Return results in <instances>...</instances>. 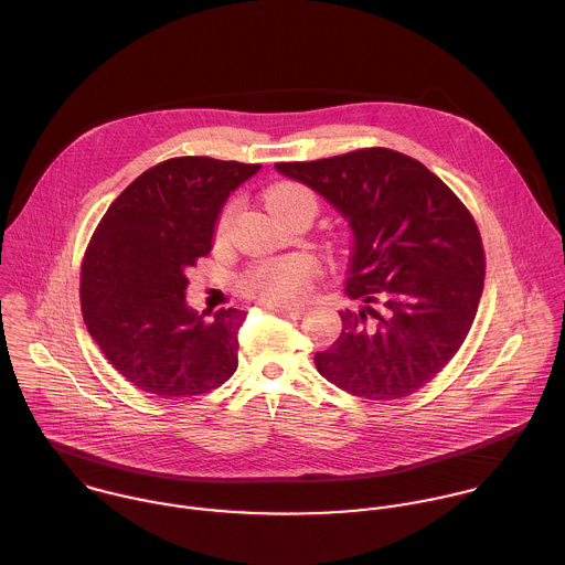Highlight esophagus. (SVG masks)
<instances>
[{"label": "esophagus", "instance_id": "1", "mask_svg": "<svg viewBox=\"0 0 565 565\" xmlns=\"http://www.w3.org/2000/svg\"><path fill=\"white\" fill-rule=\"evenodd\" d=\"M271 311H276V313H280V316H285V318H291V320H300L302 316H305V307H300V305H271L269 307Z\"/></svg>", "mask_w": 565, "mask_h": 565}]
</instances>
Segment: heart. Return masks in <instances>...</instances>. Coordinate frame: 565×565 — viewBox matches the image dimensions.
<instances>
[{"label":"heart","instance_id":"b5f03b06","mask_svg":"<svg viewBox=\"0 0 565 565\" xmlns=\"http://www.w3.org/2000/svg\"><path fill=\"white\" fill-rule=\"evenodd\" d=\"M265 203L267 207L278 214L285 212L294 205L300 203H313L316 205V196L313 192L300 184L294 182H282L276 184L265 192ZM232 218V207H225L218 225H216V234L223 236L227 225ZM318 267L316 260L311 256L305 254H296V256H287V258H274V260H263L258 265H254L245 278H243V289L247 296L267 302V305H289L296 302L300 298L307 296V291L311 289V280L316 276Z\"/></svg>","mask_w":565,"mask_h":565}]
</instances>
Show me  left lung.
<instances>
[{
    "instance_id": "8db88e82",
    "label": "left lung",
    "mask_w": 565,
    "mask_h": 565,
    "mask_svg": "<svg viewBox=\"0 0 565 565\" xmlns=\"http://www.w3.org/2000/svg\"><path fill=\"white\" fill-rule=\"evenodd\" d=\"M276 171L322 194L351 225L342 333L316 353L318 373L373 398H401L438 375L462 347L482 298L484 249L465 203L418 160L360 149L280 162Z\"/></svg>"
}]
</instances>
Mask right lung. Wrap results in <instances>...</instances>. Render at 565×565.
<instances>
[{
  "mask_svg": "<svg viewBox=\"0 0 565 565\" xmlns=\"http://www.w3.org/2000/svg\"><path fill=\"white\" fill-rule=\"evenodd\" d=\"M258 171L173 158L134 180L100 218L81 267V309L103 355L142 392L182 398L234 375L245 313L190 309L186 271L210 254L230 192Z\"/></svg>",
  "mask_w": 565,
  "mask_h": 565,
  "instance_id": "obj_1",
  "label": "right lung"
}]
</instances>
